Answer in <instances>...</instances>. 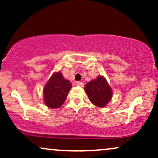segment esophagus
<instances>
[{
  "label": "esophagus",
  "mask_w": 158,
  "mask_h": 158,
  "mask_svg": "<svg viewBox=\"0 0 158 158\" xmlns=\"http://www.w3.org/2000/svg\"><path fill=\"white\" fill-rule=\"evenodd\" d=\"M77 85L78 86H81V87H83L84 86V83L81 82V81H77Z\"/></svg>",
  "instance_id": "obj_1"
}]
</instances>
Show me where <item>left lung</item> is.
Listing matches in <instances>:
<instances>
[{"label": "left lung", "instance_id": "1", "mask_svg": "<svg viewBox=\"0 0 158 158\" xmlns=\"http://www.w3.org/2000/svg\"><path fill=\"white\" fill-rule=\"evenodd\" d=\"M90 101L97 107H105L112 97V90L104 77H99L90 81L85 87Z\"/></svg>", "mask_w": 158, "mask_h": 158}]
</instances>
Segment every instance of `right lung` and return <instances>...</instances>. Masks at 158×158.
<instances>
[{
    "label": "right lung",
    "mask_w": 158,
    "mask_h": 158,
    "mask_svg": "<svg viewBox=\"0 0 158 158\" xmlns=\"http://www.w3.org/2000/svg\"><path fill=\"white\" fill-rule=\"evenodd\" d=\"M71 88V83L64 79L60 72L54 73L44 88L46 106L51 108H59L66 100L69 90Z\"/></svg>",
    "instance_id": "right-lung-1"
}]
</instances>
